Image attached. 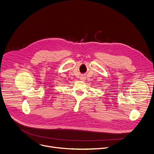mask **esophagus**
I'll use <instances>...</instances> for the list:
<instances>
[{"label":"esophagus","instance_id":"34e87169","mask_svg":"<svg viewBox=\"0 0 154 154\" xmlns=\"http://www.w3.org/2000/svg\"><path fill=\"white\" fill-rule=\"evenodd\" d=\"M80 79H81V80H82V81H84V80L85 79V76H81V77H80Z\"/></svg>","mask_w":154,"mask_h":154}]
</instances>
